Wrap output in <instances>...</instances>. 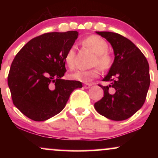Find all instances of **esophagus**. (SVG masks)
<instances>
[{"label":"esophagus","instance_id":"obj_1","mask_svg":"<svg viewBox=\"0 0 158 158\" xmlns=\"http://www.w3.org/2000/svg\"><path fill=\"white\" fill-rule=\"evenodd\" d=\"M90 87H91V85L90 84H88V83H86V84L84 85V88L85 89H89Z\"/></svg>","mask_w":158,"mask_h":158}]
</instances>
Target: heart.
Listing matches in <instances>:
<instances>
[{"mask_svg": "<svg viewBox=\"0 0 158 158\" xmlns=\"http://www.w3.org/2000/svg\"><path fill=\"white\" fill-rule=\"evenodd\" d=\"M83 44L96 53L93 65H98L102 70H107L112 64V58L108 53V44L104 39L97 35H90L83 40ZM76 51L73 46L70 47L64 56V62L69 69H73L75 66ZM99 74V68L91 70H77L70 75L73 80L88 82L97 78Z\"/></svg>", "mask_w": 158, "mask_h": 158, "instance_id": "b5f03b06", "label": "heart"}]
</instances>
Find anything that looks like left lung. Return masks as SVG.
Segmentation results:
<instances>
[{"instance_id": "left-lung-1", "label": "left lung", "mask_w": 158, "mask_h": 158, "mask_svg": "<svg viewBox=\"0 0 158 158\" xmlns=\"http://www.w3.org/2000/svg\"><path fill=\"white\" fill-rule=\"evenodd\" d=\"M96 32L111 44L114 60L103 79L110 85H99L104 90V97L94 104V108L106 118L125 120L140 109L146 100L150 85L148 61L139 49L124 36L111 32Z\"/></svg>"}]
</instances>
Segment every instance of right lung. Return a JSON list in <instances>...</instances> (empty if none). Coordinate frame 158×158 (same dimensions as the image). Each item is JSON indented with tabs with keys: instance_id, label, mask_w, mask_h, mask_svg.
<instances>
[{
	"instance_id": "add662e5",
	"label": "right lung",
	"mask_w": 158,
	"mask_h": 158,
	"mask_svg": "<svg viewBox=\"0 0 158 158\" xmlns=\"http://www.w3.org/2000/svg\"><path fill=\"white\" fill-rule=\"evenodd\" d=\"M77 31L48 32L30 40L11 64L8 85L16 108L34 121H44L64 109L80 81L65 80L64 56Z\"/></svg>"
}]
</instances>
